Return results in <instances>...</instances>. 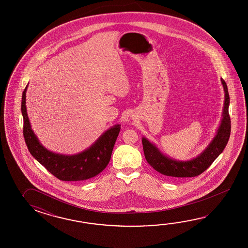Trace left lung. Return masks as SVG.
<instances>
[{"instance_id":"left-lung-1","label":"left lung","mask_w":248,"mask_h":248,"mask_svg":"<svg viewBox=\"0 0 248 248\" xmlns=\"http://www.w3.org/2000/svg\"><path fill=\"white\" fill-rule=\"evenodd\" d=\"M221 84L224 90V106L222 111L221 124L215 138L208 146L195 158L189 161H179L168 156H165L153 143L142 137V148L144 157L148 163L157 172L169 178L194 177L206 171L216 158L221 154L231 136V118L229 115L230 95L226 82L221 79Z\"/></svg>"}]
</instances>
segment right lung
<instances>
[{"label":"right lung","mask_w":248,"mask_h":248,"mask_svg":"<svg viewBox=\"0 0 248 248\" xmlns=\"http://www.w3.org/2000/svg\"><path fill=\"white\" fill-rule=\"evenodd\" d=\"M27 86L22 95L21 111L24 119L23 134L32 157L48 172L62 181H84L101 173L111 159L114 143L121 130L117 124L106 130L90 148L75 155H63L47 151L32 131L26 106Z\"/></svg>","instance_id":"add662e5"}]
</instances>
